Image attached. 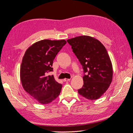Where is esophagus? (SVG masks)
Masks as SVG:
<instances>
[{"mask_svg": "<svg viewBox=\"0 0 133 133\" xmlns=\"http://www.w3.org/2000/svg\"><path fill=\"white\" fill-rule=\"evenodd\" d=\"M63 80H64V82H69L70 79V78H64Z\"/></svg>", "mask_w": 133, "mask_h": 133, "instance_id": "esophagus-1", "label": "esophagus"}]
</instances>
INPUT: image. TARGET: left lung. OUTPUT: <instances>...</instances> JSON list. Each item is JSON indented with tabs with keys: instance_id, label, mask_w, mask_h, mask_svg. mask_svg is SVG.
I'll list each match as a JSON object with an SVG mask.
<instances>
[{
	"instance_id": "8db88e82",
	"label": "left lung",
	"mask_w": 133,
	"mask_h": 133,
	"mask_svg": "<svg viewBox=\"0 0 133 133\" xmlns=\"http://www.w3.org/2000/svg\"><path fill=\"white\" fill-rule=\"evenodd\" d=\"M82 65L84 84L78 90L81 96L96 100L105 92L112 82L113 70L110 56L99 40L88 36L67 40Z\"/></svg>"
}]
</instances>
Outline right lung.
<instances>
[{
    "label": "right lung",
    "instance_id": "right-lung-1",
    "mask_svg": "<svg viewBox=\"0 0 133 133\" xmlns=\"http://www.w3.org/2000/svg\"><path fill=\"white\" fill-rule=\"evenodd\" d=\"M66 41L44 39L36 42L25 51L22 61L20 77L23 89L41 104H46L57 97L62 88L53 76V60Z\"/></svg>",
    "mask_w": 133,
    "mask_h": 133
}]
</instances>
